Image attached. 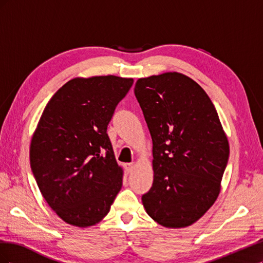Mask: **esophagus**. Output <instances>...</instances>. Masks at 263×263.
Returning <instances> with one entry per match:
<instances>
[{"label": "esophagus", "instance_id": "obj_1", "mask_svg": "<svg viewBox=\"0 0 263 263\" xmlns=\"http://www.w3.org/2000/svg\"><path fill=\"white\" fill-rule=\"evenodd\" d=\"M135 166H136V163H135V162L127 163V164H126V171L128 172V173H130V172L135 169Z\"/></svg>", "mask_w": 263, "mask_h": 263}]
</instances>
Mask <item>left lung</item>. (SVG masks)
<instances>
[{
	"mask_svg": "<svg viewBox=\"0 0 263 263\" xmlns=\"http://www.w3.org/2000/svg\"><path fill=\"white\" fill-rule=\"evenodd\" d=\"M134 92L154 145V183L142 205L163 227L191 226L217 200L229 157L216 108L200 85L176 71L140 78Z\"/></svg>",
	"mask_w": 263,
	"mask_h": 263,
	"instance_id": "8db88e82",
	"label": "left lung"
}]
</instances>
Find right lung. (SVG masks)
Here are the masks:
<instances>
[{
  "instance_id": "add662e5",
  "label": "right lung",
  "mask_w": 263,
  "mask_h": 263,
  "mask_svg": "<svg viewBox=\"0 0 263 263\" xmlns=\"http://www.w3.org/2000/svg\"><path fill=\"white\" fill-rule=\"evenodd\" d=\"M133 78H74L53 94L29 147L30 168L45 201L67 224L97 225L123 185L106 134Z\"/></svg>"
}]
</instances>
